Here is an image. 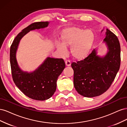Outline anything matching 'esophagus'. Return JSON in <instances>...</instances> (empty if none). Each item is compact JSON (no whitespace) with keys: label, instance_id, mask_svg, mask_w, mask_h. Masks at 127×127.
<instances>
[{"label":"esophagus","instance_id":"34e87169","mask_svg":"<svg viewBox=\"0 0 127 127\" xmlns=\"http://www.w3.org/2000/svg\"><path fill=\"white\" fill-rule=\"evenodd\" d=\"M65 64L66 66H70L71 65V63L69 60H66L65 61Z\"/></svg>","mask_w":127,"mask_h":127}]
</instances>
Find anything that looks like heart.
<instances>
[{
	"instance_id": "obj_1",
	"label": "heart",
	"mask_w": 127,
	"mask_h": 127,
	"mask_svg": "<svg viewBox=\"0 0 127 127\" xmlns=\"http://www.w3.org/2000/svg\"><path fill=\"white\" fill-rule=\"evenodd\" d=\"M95 35L92 31L77 27L64 29L61 34V43L57 44L58 49L63 55L66 53L67 47H71L74 58L83 60L88 56L93 45Z\"/></svg>"
}]
</instances>
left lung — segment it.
<instances>
[{"label":"left lung","instance_id":"8db88e82","mask_svg":"<svg viewBox=\"0 0 127 127\" xmlns=\"http://www.w3.org/2000/svg\"><path fill=\"white\" fill-rule=\"evenodd\" d=\"M104 39L109 52L104 58L96 56L95 50L85 59L71 64L74 85L83 96L93 97L105 92L111 86L120 66L121 49L117 36L108 29Z\"/></svg>","mask_w":127,"mask_h":127}]
</instances>
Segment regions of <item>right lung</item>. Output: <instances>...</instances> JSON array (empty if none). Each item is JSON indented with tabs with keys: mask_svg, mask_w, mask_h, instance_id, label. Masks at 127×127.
<instances>
[{
	"mask_svg": "<svg viewBox=\"0 0 127 127\" xmlns=\"http://www.w3.org/2000/svg\"><path fill=\"white\" fill-rule=\"evenodd\" d=\"M48 22H35L24 29L15 38L10 49L11 75L15 85L27 96L37 101H44L55 93L57 81L65 68L63 59L48 58L43 64L32 73L21 70L16 59V52L21 38L30 31L47 27Z\"/></svg>",
	"mask_w": 127,
	"mask_h": 127,
	"instance_id": "obj_1",
	"label": "right lung"
}]
</instances>
